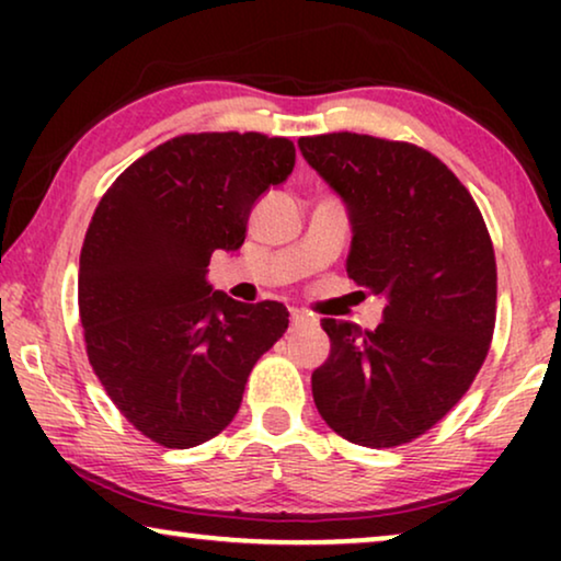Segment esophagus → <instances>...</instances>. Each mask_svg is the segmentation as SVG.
<instances>
[{
	"label": "esophagus",
	"mask_w": 561,
	"mask_h": 561,
	"mask_svg": "<svg viewBox=\"0 0 561 561\" xmlns=\"http://www.w3.org/2000/svg\"><path fill=\"white\" fill-rule=\"evenodd\" d=\"M290 321H294L296 327H304V324H313V317L304 309H290Z\"/></svg>",
	"instance_id": "esophagus-1"
}]
</instances>
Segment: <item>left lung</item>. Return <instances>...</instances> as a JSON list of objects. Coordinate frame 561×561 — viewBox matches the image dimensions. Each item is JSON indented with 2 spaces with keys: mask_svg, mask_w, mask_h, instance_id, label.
Masks as SVG:
<instances>
[{
  "mask_svg": "<svg viewBox=\"0 0 561 561\" xmlns=\"http://www.w3.org/2000/svg\"><path fill=\"white\" fill-rule=\"evenodd\" d=\"M298 148L347 209V275L386 301L373 332L321 321L332 352L311 375L313 403L347 442L398 447L447 416L485 363L493 242L470 191L416 145L334 133Z\"/></svg>",
  "mask_w": 561,
  "mask_h": 561,
  "instance_id": "left-lung-1",
  "label": "left lung"
}]
</instances>
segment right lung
I'll return each mask as SVG.
<instances>
[{
	"mask_svg": "<svg viewBox=\"0 0 561 561\" xmlns=\"http://www.w3.org/2000/svg\"><path fill=\"white\" fill-rule=\"evenodd\" d=\"M294 165L286 137L181 135L135 160L91 217L79 267L89 363L122 416L163 447L217 436L288 329L286 306L234 301L206 273L214 250L242 248L252 206Z\"/></svg>",
	"mask_w": 561,
	"mask_h": 561,
	"instance_id": "1",
	"label": "right lung"
}]
</instances>
